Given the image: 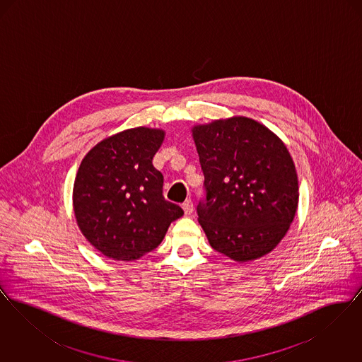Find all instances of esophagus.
Returning <instances> with one entry per match:
<instances>
[{"label": "esophagus", "instance_id": "obj_1", "mask_svg": "<svg viewBox=\"0 0 362 362\" xmlns=\"http://www.w3.org/2000/svg\"><path fill=\"white\" fill-rule=\"evenodd\" d=\"M182 207H183L186 216H189V214L194 211V205H192V201H191V199H186L185 204L182 205Z\"/></svg>", "mask_w": 362, "mask_h": 362}]
</instances>
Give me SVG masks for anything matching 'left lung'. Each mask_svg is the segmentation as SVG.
Returning <instances> with one entry per match:
<instances>
[{"label": "left lung", "mask_w": 362, "mask_h": 362, "mask_svg": "<svg viewBox=\"0 0 362 362\" xmlns=\"http://www.w3.org/2000/svg\"><path fill=\"white\" fill-rule=\"evenodd\" d=\"M192 136L205 176L197 213L210 245L236 262L269 254L288 232L298 204L286 146L243 117L197 126Z\"/></svg>", "instance_id": "1"}]
</instances>
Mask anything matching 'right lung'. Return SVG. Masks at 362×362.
<instances>
[{
	"instance_id": "add662e5",
	"label": "right lung",
	"mask_w": 362,
	"mask_h": 362,
	"mask_svg": "<svg viewBox=\"0 0 362 362\" xmlns=\"http://www.w3.org/2000/svg\"><path fill=\"white\" fill-rule=\"evenodd\" d=\"M164 132L124 130L99 142L81 161L73 204L88 241L108 258L134 260L153 251L183 209L165 201L164 176L152 160Z\"/></svg>"
}]
</instances>
